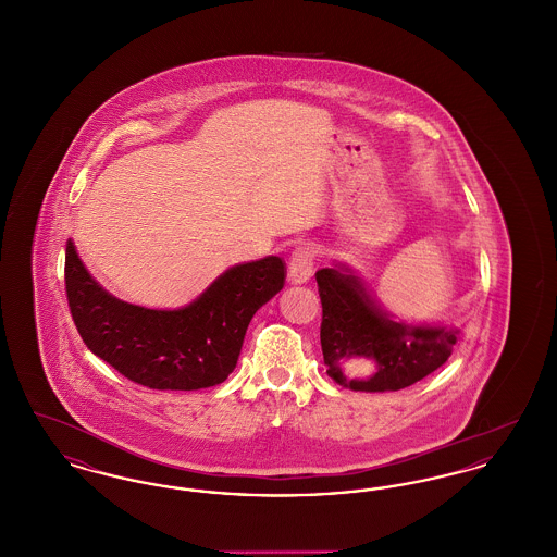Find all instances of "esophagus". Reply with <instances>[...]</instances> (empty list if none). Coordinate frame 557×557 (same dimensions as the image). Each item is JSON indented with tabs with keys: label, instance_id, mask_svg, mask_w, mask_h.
I'll use <instances>...</instances> for the list:
<instances>
[{
	"label": "esophagus",
	"instance_id": "1",
	"mask_svg": "<svg viewBox=\"0 0 557 557\" xmlns=\"http://www.w3.org/2000/svg\"><path fill=\"white\" fill-rule=\"evenodd\" d=\"M315 248L305 244L298 246L290 257V267H288V280L292 284H305L313 275V265H315Z\"/></svg>",
	"mask_w": 557,
	"mask_h": 557
}]
</instances>
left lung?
I'll return each instance as SVG.
<instances>
[{
  "label": "left lung",
  "instance_id": "left-lung-1",
  "mask_svg": "<svg viewBox=\"0 0 557 557\" xmlns=\"http://www.w3.org/2000/svg\"><path fill=\"white\" fill-rule=\"evenodd\" d=\"M315 280L323 309V363L341 386L361 393L400 391L449 359L457 330L393 321L346 265L319 269Z\"/></svg>",
  "mask_w": 557,
  "mask_h": 557
}]
</instances>
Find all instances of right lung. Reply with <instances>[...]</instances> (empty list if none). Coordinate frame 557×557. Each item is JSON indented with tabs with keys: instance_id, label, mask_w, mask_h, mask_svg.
Segmentation results:
<instances>
[{
	"instance_id": "obj_1",
	"label": "right lung",
	"mask_w": 557,
	"mask_h": 557,
	"mask_svg": "<svg viewBox=\"0 0 557 557\" xmlns=\"http://www.w3.org/2000/svg\"><path fill=\"white\" fill-rule=\"evenodd\" d=\"M280 257L232 267L175 311L129 305L108 294L66 242L64 282L71 315L87 348L135 384L198 391L221 384L238 363L252 315L284 288Z\"/></svg>"
}]
</instances>
